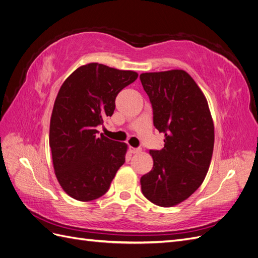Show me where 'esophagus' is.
<instances>
[{"label": "esophagus", "mask_w": 258, "mask_h": 258, "mask_svg": "<svg viewBox=\"0 0 258 258\" xmlns=\"http://www.w3.org/2000/svg\"><path fill=\"white\" fill-rule=\"evenodd\" d=\"M129 152H130L131 154H139V153H141V150H140V148H135V147L130 146V147H129Z\"/></svg>", "instance_id": "obj_1"}]
</instances>
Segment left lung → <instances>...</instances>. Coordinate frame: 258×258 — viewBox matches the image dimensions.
I'll use <instances>...</instances> for the list:
<instances>
[{"mask_svg":"<svg viewBox=\"0 0 258 258\" xmlns=\"http://www.w3.org/2000/svg\"><path fill=\"white\" fill-rule=\"evenodd\" d=\"M154 126L165 147L150 151L154 166L141 177L144 196L159 207L181 204L204 182L212 159L214 123L204 92L184 70L142 73Z\"/></svg>","mask_w":258,"mask_h":258,"instance_id":"8db88e82","label":"left lung"}]
</instances>
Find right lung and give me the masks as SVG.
Masks as SVG:
<instances>
[{"mask_svg":"<svg viewBox=\"0 0 258 258\" xmlns=\"http://www.w3.org/2000/svg\"><path fill=\"white\" fill-rule=\"evenodd\" d=\"M137 79L135 71L91 62L76 69L60 87L49 146L54 174L70 197L91 201L103 196L123 165L128 145L98 137L96 127L113 115L117 95Z\"/></svg>","mask_w":258,"mask_h":258,"instance_id":"right-lung-1","label":"right lung"}]
</instances>
